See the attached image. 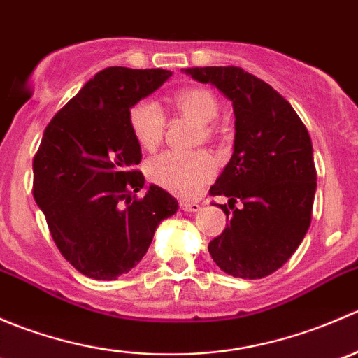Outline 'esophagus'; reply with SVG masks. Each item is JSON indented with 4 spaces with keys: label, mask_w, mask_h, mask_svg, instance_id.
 Segmentation results:
<instances>
[{
    "label": "esophagus",
    "mask_w": 358,
    "mask_h": 358,
    "mask_svg": "<svg viewBox=\"0 0 358 358\" xmlns=\"http://www.w3.org/2000/svg\"><path fill=\"white\" fill-rule=\"evenodd\" d=\"M180 208L187 213H197L201 211L199 202H180Z\"/></svg>",
    "instance_id": "34e87169"
}]
</instances>
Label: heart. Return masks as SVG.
<instances>
[{"label":"heart","instance_id":"obj_1","mask_svg":"<svg viewBox=\"0 0 358 358\" xmlns=\"http://www.w3.org/2000/svg\"><path fill=\"white\" fill-rule=\"evenodd\" d=\"M173 107L182 114L202 122V135L211 138L215 129L209 124L220 112L215 93L206 88H183L171 99ZM128 124L140 147L145 150L157 149L164 136L166 119L154 102H136L128 112ZM215 159L206 150L196 152H169L154 157L147 166L149 178L168 192L180 197H194L204 189L215 175Z\"/></svg>","mask_w":358,"mask_h":358}]
</instances>
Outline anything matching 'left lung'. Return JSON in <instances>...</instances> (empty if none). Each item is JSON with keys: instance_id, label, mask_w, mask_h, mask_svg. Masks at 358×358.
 I'll return each mask as SVG.
<instances>
[{"instance_id": "obj_1", "label": "left lung", "mask_w": 358, "mask_h": 358, "mask_svg": "<svg viewBox=\"0 0 358 358\" xmlns=\"http://www.w3.org/2000/svg\"><path fill=\"white\" fill-rule=\"evenodd\" d=\"M232 102L234 154L209 189L230 223L209 243L213 262L239 279H262L291 258L312 222L317 189L312 140L291 103L241 67H192ZM239 203V206H236Z\"/></svg>"}]
</instances>
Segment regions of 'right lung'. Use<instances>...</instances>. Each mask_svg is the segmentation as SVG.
<instances>
[{
  "label": "right lung",
  "instance_id": "1",
  "mask_svg": "<svg viewBox=\"0 0 358 358\" xmlns=\"http://www.w3.org/2000/svg\"><path fill=\"white\" fill-rule=\"evenodd\" d=\"M171 72L107 67L62 107L32 161V196L64 258L90 279L114 280L140 263L178 201L150 185L128 112Z\"/></svg>",
  "mask_w": 358,
  "mask_h": 358
}]
</instances>
